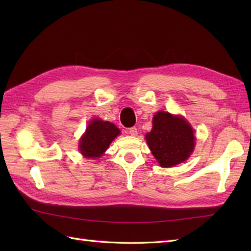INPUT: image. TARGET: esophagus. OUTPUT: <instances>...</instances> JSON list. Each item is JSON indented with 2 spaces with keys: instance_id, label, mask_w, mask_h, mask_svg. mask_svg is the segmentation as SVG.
<instances>
[{
  "instance_id": "obj_1",
  "label": "esophagus",
  "mask_w": 251,
  "mask_h": 251,
  "mask_svg": "<svg viewBox=\"0 0 251 251\" xmlns=\"http://www.w3.org/2000/svg\"><path fill=\"white\" fill-rule=\"evenodd\" d=\"M128 134L131 136H137L138 135V129L136 127H131V128L128 129Z\"/></svg>"
}]
</instances>
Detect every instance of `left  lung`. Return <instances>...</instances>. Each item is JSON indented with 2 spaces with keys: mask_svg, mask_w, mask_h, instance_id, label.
<instances>
[{
  "mask_svg": "<svg viewBox=\"0 0 251 251\" xmlns=\"http://www.w3.org/2000/svg\"><path fill=\"white\" fill-rule=\"evenodd\" d=\"M152 154L163 167H172L188 159L194 149V134L189 123L168 112H157L152 130L146 135Z\"/></svg>",
  "mask_w": 251,
  "mask_h": 251,
  "instance_id": "left-lung-1",
  "label": "left lung"
}]
</instances>
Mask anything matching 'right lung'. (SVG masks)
I'll list each match as a JSON object with an SVG mask.
<instances>
[{
  "label": "right lung",
  "mask_w": 251,
  "mask_h": 251,
  "mask_svg": "<svg viewBox=\"0 0 251 251\" xmlns=\"http://www.w3.org/2000/svg\"><path fill=\"white\" fill-rule=\"evenodd\" d=\"M120 135V129L110 122L94 120L79 141V151L85 157H100L110 143Z\"/></svg>",
  "instance_id": "1"
}]
</instances>
